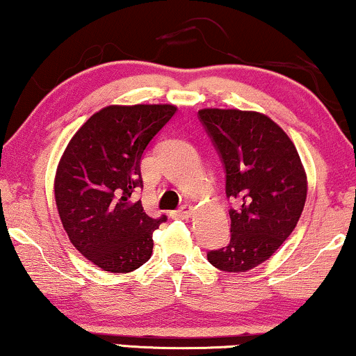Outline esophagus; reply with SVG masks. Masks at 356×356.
<instances>
[{
	"label": "esophagus",
	"mask_w": 356,
	"mask_h": 356,
	"mask_svg": "<svg viewBox=\"0 0 356 356\" xmlns=\"http://www.w3.org/2000/svg\"><path fill=\"white\" fill-rule=\"evenodd\" d=\"M191 214H193V206L186 204V206H183L181 209L172 212V218L173 219H189L191 218Z\"/></svg>",
	"instance_id": "1"
}]
</instances>
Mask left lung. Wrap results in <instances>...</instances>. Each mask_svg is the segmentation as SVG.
<instances>
[{
    "instance_id": "1",
    "label": "left lung",
    "mask_w": 356,
    "mask_h": 356,
    "mask_svg": "<svg viewBox=\"0 0 356 356\" xmlns=\"http://www.w3.org/2000/svg\"><path fill=\"white\" fill-rule=\"evenodd\" d=\"M225 168V195L237 201L227 247L207 253L212 266L243 273L266 261L289 237L307 197V177L293 140L257 111H200Z\"/></svg>"
}]
</instances>
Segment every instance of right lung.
<instances>
[{
  "mask_svg": "<svg viewBox=\"0 0 356 356\" xmlns=\"http://www.w3.org/2000/svg\"><path fill=\"white\" fill-rule=\"evenodd\" d=\"M177 111L173 104H111L95 113L68 142L55 173L60 220L73 247L98 268L129 273L149 261L152 219L132 193L144 186L145 147Z\"/></svg>",
  "mask_w": 356,
  "mask_h": 356,
  "instance_id": "add662e5",
  "label": "right lung"
}]
</instances>
